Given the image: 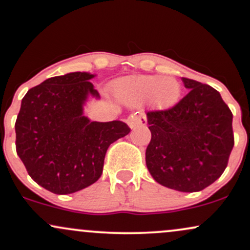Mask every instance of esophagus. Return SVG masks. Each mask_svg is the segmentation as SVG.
<instances>
[{"mask_svg":"<svg viewBox=\"0 0 250 250\" xmlns=\"http://www.w3.org/2000/svg\"><path fill=\"white\" fill-rule=\"evenodd\" d=\"M127 124L131 128H136L139 125L146 124V119H145V117H140L139 114H133V116L128 117Z\"/></svg>","mask_w":250,"mask_h":250,"instance_id":"obj_1","label":"esophagus"}]
</instances>
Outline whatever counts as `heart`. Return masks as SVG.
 Listing matches in <instances>:
<instances>
[{
  "label": "heart",
  "mask_w": 250,
  "mask_h": 250,
  "mask_svg": "<svg viewBox=\"0 0 250 250\" xmlns=\"http://www.w3.org/2000/svg\"><path fill=\"white\" fill-rule=\"evenodd\" d=\"M117 97L128 105L150 102L157 107L167 108L178 102L181 85L175 78L161 75H136L118 81Z\"/></svg>",
  "instance_id": "b5f03b06"
}]
</instances>
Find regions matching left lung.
Wrapping results in <instances>:
<instances>
[{"mask_svg":"<svg viewBox=\"0 0 250 250\" xmlns=\"http://www.w3.org/2000/svg\"><path fill=\"white\" fill-rule=\"evenodd\" d=\"M182 81L189 93L181 102L146 113L151 142L145 161L157 183L195 192L226 170L234 147L232 113L211 86L187 78Z\"/></svg>","mask_w":250,"mask_h":250,"instance_id":"8db88e82","label":"left lung"}]
</instances>
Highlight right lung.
Returning a JSON list of instances; mask_svg holds the SVG:
<instances>
[{
	"instance_id": "add662e5",
	"label": "right lung",
	"mask_w": 250,
	"mask_h": 250,
	"mask_svg": "<svg viewBox=\"0 0 250 250\" xmlns=\"http://www.w3.org/2000/svg\"><path fill=\"white\" fill-rule=\"evenodd\" d=\"M94 74L73 72L30 88L15 123L16 152L39 186L68 195L95 183L106 151L131 128L120 120L92 122L83 116L88 97L99 99Z\"/></svg>"
}]
</instances>
